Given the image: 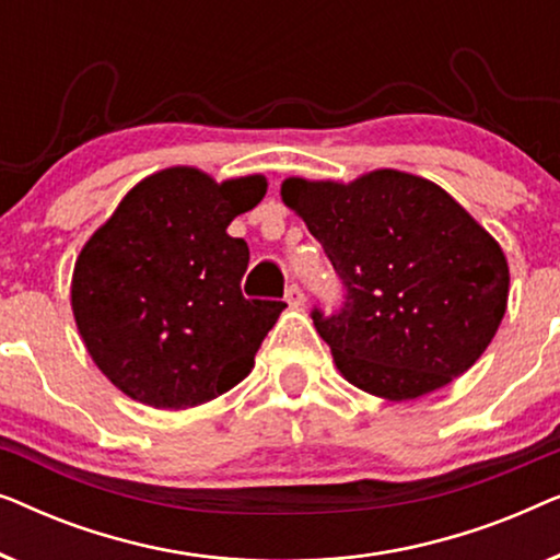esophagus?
<instances>
[{
    "label": "esophagus",
    "mask_w": 560,
    "mask_h": 560,
    "mask_svg": "<svg viewBox=\"0 0 560 560\" xmlns=\"http://www.w3.org/2000/svg\"><path fill=\"white\" fill-rule=\"evenodd\" d=\"M285 301H288V305H293V308H301V305L305 303V293L298 282H290V285L285 288Z\"/></svg>",
    "instance_id": "34e87169"
}]
</instances>
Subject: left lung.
<instances>
[{"mask_svg":"<svg viewBox=\"0 0 560 560\" xmlns=\"http://www.w3.org/2000/svg\"><path fill=\"white\" fill-rule=\"evenodd\" d=\"M282 201L343 285L339 308L311 318L351 385L416 400L485 354L508 308V259L446 190L374 171L349 186L288 178Z\"/></svg>","mask_w":560,"mask_h":560,"instance_id":"1","label":"left lung"}]
</instances>
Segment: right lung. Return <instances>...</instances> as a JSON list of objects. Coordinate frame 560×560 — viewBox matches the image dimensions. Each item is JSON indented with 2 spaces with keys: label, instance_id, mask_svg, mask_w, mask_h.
<instances>
[{
  "label": "right lung",
  "instance_id": "obj_1",
  "mask_svg": "<svg viewBox=\"0 0 560 560\" xmlns=\"http://www.w3.org/2000/svg\"><path fill=\"white\" fill-rule=\"evenodd\" d=\"M262 175L213 183L167 167L129 190L75 259L71 305L98 370L152 408L209 402L247 377L282 301L244 298L234 217L262 201Z\"/></svg>",
  "mask_w": 560,
  "mask_h": 560
}]
</instances>
